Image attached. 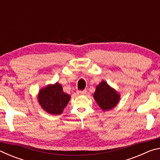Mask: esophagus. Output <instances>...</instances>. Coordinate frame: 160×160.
<instances>
[{"instance_id": "esophagus-1", "label": "esophagus", "mask_w": 160, "mask_h": 160, "mask_svg": "<svg viewBox=\"0 0 160 160\" xmlns=\"http://www.w3.org/2000/svg\"><path fill=\"white\" fill-rule=\"evenodd\" d=\"M86 92H87V90H86L78 91V94H85Z\"/></svg>"}]
</instances>
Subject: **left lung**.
Returning <instances> with one entry per match:
<instances>
[{
    "instance_id": "8db88e82",
    "label": "left lung",
    "mask_w": 160,
    "mask_h": 160,
    "mask_svg": "<svg viewBox=\"0 0 160 160\" xmlns=\"http://www.w3.org/2000/svg\"><path fill=\"white\" fill-rule=\"evenodd\" d=\"M93 96L99 107L104 111L112 109L116 106L120 98L119 94L104 81L97 86Z\"/></svg>"
}]
</instances>
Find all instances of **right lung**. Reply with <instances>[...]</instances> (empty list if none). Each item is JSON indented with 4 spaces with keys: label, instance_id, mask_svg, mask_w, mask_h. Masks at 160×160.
<instances>
[{
    "label": "right lung",
    "instance_id": "obj_1",
    "mask_svg": "<svg viewBox=\"0 0 160 160\" xmlns=\"http://www.w3.org/2000/svg\"><path fill=\"white\" fill-rule=\"evenodd\" d=\"M70 98V96L64 92L62 86L58 82L42 89L38 95L39 102L43 109L54 115L61 114L63 112Z\"/></svg>",
    "mask_w": 160,
    "mask_h": 160
}]
</instances>
